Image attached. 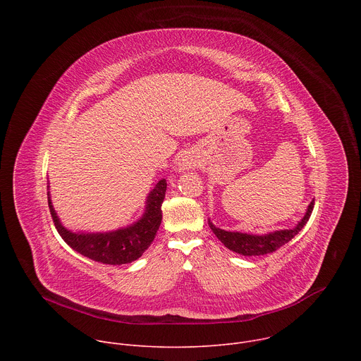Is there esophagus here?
<instances>
[{
    "label": "esophagus",
    "instance_id": "1",
    "mask_svg": "<svg viewBox=\"0 0 361 361\" xmlns=\"http://www.w3.org/2000/svg\"><path fill=\"white\" fill-rule=\"evenodd\" d=\"M190 166H191V164H190L187 160H181V161L178 163V170H180V171H184V170L190 169Z\"/></svg>",
    "mask_w": 361,
    "mask_h": 361
}]
</instances>
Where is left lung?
Listing matches in <instances>:
<instances>
[{
	"label": "left lung",
	"instance_id": "obj_1",
	"mask_svg": "<svg viewBox=\"0 0 361 361\" xmlns=\"http://www.w3.org/2000/svg\"><path fill=\"white\" fill-rule=\"evenodd\" d=\"M314 209V200L308 204L304 217L297 223L293 228L286 230H277L267 234H250V233H240V231H226L213 224L212 220H209V226L212 231L216 234V237L231 251L241 254V255H264L269 252L276 251L277 248L283 247L286 243H288L294 235H297L301 228L307 224L308 219H310Z\"/></svg>",
	"mask_w": 361,
	"mask_h": 361
}]
</instances>
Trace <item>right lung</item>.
<instances>
[{
	"mask_svg": "<svg viewBox=\"0 0 361 361\" xmlns=\"http://www.w3.org/2000/svg\"><path fill=\"white\" fill-rule=\"evenodd\" d=\"M47 188L49 213L63 240L73 250L94 262L121 266L140 259L142 252L151 245L152 240L156 238L157 230L163 220L161 204L166 197L167 181L164 178L160 180L156 187L148 192L144 213L137 221L127 227L106 233H82L66 228L54 210L53 202H51L49 183Z\"/></svg>",
	"mask_w": 361,
	"mask_h": 361,
	"instance_id": "1",
	"label": "right lung"
}]
</instances>
